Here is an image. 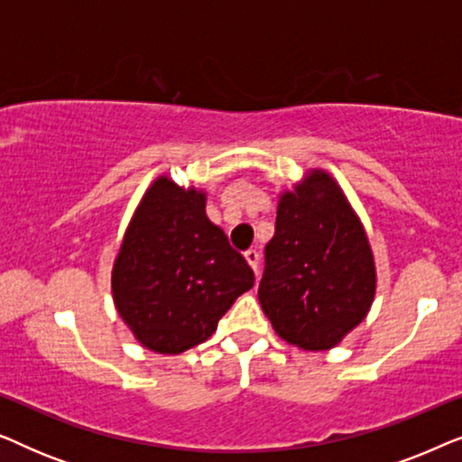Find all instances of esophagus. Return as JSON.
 Returning a JSON list of instances; mask_svg holds the SVG:
<instances>
[{"instance_id":"1","label":"esophagus","mask_w":462,"mask_h":462,"mask_svg":"<svg viewBox=\"0 0 462 462\" xmlns=\"http://www.w3.org/2000/svg\"><path fill=\"white\" fill-rule=\"evenodd\" d=\"M245 261H248V264H250V267L252 269H254V271H258V261H261V256H258V250H245Z\"/></svg>"}]
</instances>
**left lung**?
I'll return each mask as SVG.
<instances>
[{
    "label": "left lung",
    "instance_id": "left-lung-1",
    "mask_svg": "<svg viewBox=\"0 0 462 462\" xmlns=\"http://www.w3.org/2000/svg\"><path fill=\"white\" fill-rule=\"evenodd\" d=\"M374 286L368 237L330 176L313 172L282 195L258 300L283 340L330 349L365 318Z\"/></svg>",
    "mask_w": 462,
    "mask_h": 462
}]
</instances>
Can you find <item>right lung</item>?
<instances>
[{
    "label": "right lung",
    "mask_w": 462,
    "mask_h": 462,
    "mask_svg": "<svg viewBox=\"0 0 462 462\" xmlns=\"http://www.w3.org/2000/svg\"><path fill=\"white\" fill-rule=\"evenodd\" d=\"M204 193L160 179L144 193L113 267V299L151 351L182 353L217 330L254 271L206 217Z\"/></svg>",
    "instance_id": "obj_1"
}]
</instances>
